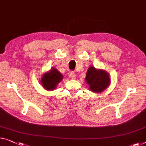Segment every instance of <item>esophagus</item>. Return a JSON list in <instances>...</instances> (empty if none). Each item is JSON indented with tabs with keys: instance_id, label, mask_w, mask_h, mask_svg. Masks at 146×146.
Returning a JSON list of instances; mask_svg holds the SVG:
<instances>
[{
	"instance_id": "obj_1",
	"label": "esophagus",
	"mask_w": 146,
	"mask_h": 146,
	"mask_svg": "<svg viewBox=\"0 0 146 146\" xmlns=\"http://www.w3.org/2000/svg\"><path fill=\"white\" fill-rule=\"evenodd\" d=\"M70 77L72 79H76V74L74 72H70Z\"/></svg>"
}]
</instances>
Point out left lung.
Instances as JSON below:
<instances>
[{"mask_svg":"<svg viewBox=\"0 0 146 146\" xmlns=\"http://www.w3.org/2000/svg\"><path fill=\"white\" fill-rule=\"evenodd\" d=\"M86 81L92 92H102L110 84V77L106 71L89 67L86 73Z\"/></svg>","mask_w":146,"mask_h":146,"instance_id":"obj_1","label":"left lung"}]
</instances>
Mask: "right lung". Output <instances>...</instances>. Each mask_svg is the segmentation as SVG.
<instances>
[{"mask_svg": "<svg viewBox=\"0 0 146 146\" xmlns=\"http://www.w3.org/2000/svg\"><path fill=\"white\" fill-rule=\"evenodd\" d=\"M63 76L60 72L54 68L46 72L41 78V84L45 90L52 91L56 88L57 84L62 80Z\"/></svg>", "mask_w": 146, "mask_h": 146, "instance_id": "obj_1", "label": "right lung"}]
</instances>
